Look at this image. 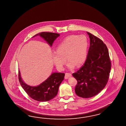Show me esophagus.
<instances>
[{"label": "esophagus", "mask_w": 126, "mask_h": 126, "mask_svg": "<svg viewBox=\"0 0 126 126\" xmlns=\"http://www.w3.org/2000/svg\"><path fill=\"white\" fill-rule=\"evenodd\" d=\"M71 77V74L70 73H66L65 74V79H68L70 77Z\"/></svg>", "instance_id": "34e87169"}]
</instances>
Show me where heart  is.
<instances>
[{
  "label": "heart",
  "mask_w": 126,
  "mask_h": 126,
  "mask_svg": "<svg viewBox=\"0 0 126 126\" xmlns=\"http://www.w3.org/2000/svg\"><path fill=\"white\" fill-rule=\"evenodd\" d=\"M88 46V40L85 35L68 36L59 44L57 50L53 53V62L60 70L64 69L67 59L69 62L68 64L69 69H73L76 65L79 67L86 61Z\"/></svg>",
  "instance_id": "heart-1"
}]
</instances>
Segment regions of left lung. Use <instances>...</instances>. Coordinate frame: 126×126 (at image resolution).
I'll use <instances>...</instances> for the list:
<instances>
[{
	"label": "left lung",
	"mask_w": 126,
	"mask_h": 126,
	"mask_svg": "<svg viewBox=\"0 0 126 126\" xmlns=\"http://www.w3.org/2000/svg\"><path fill=\"white\" fill-rule=\"evenodd\" d=\"M90 46L86 62L72 76L77 81L75 92L80 97L88 98L96 95L108 82L111 62L106 45L102 40L86 32Z\"/></svg>",
	"instance_id": "8db88e82"
}]
</instances>
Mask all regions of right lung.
I'll list each match as a JSON object with an SVG mask.
<instances>
[{
	"label": "right lung",
	"instance_id": "add662e5",
	"mask_svg": "<svg viewBox=\"0 0 126 126\" xmlns=\"http://www.w3.org/2000/svg\"><path fill=\"white\" fill-rule=\"evenodd\" d=\"M39 35L46 41L50 46L60 34L51 32H40L33 37ZM64 74L53 73L45 81L36 86H29L22 80L18 71V80L22 88L31 98L39 101H46L54 98L58 92L59 87L64 79Z\"/></svg>",
	"mask_w": 126,
	"mask_h": 126
}]
</instances>
